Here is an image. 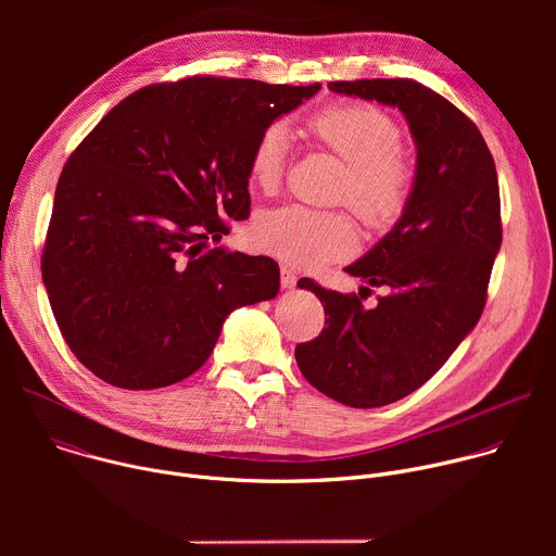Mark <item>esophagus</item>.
<instances>
[{"instance_id": "34e87169", "label": "esophagus", "mask_w": 556, "mask_h": 556, "mask_svg": "<svg viewBox=\"0 0 556 556\" xmlns=\"http://www.w3.org/2000/svg\"><path fill=\"white\" fill-rule=\"evenodd\" d=\"M296 286V275L290 270V268H281V288L286 290H292Z\"/></svg>"}]
</instances>
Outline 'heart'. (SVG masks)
Returning a JSON list of instances; mask_svg holds the SVG:
<instances>
[{
  "label": "heart",
  "mask_w": 556,
  "mask_h": 556,
  "mask_svg": "<svg viewBox=\"0 0 556 556\" xmlns=\"http://www.w3.org/2000/svg\"><path fill=\"white\" fill-rule=\"evenodd\" d=\"M309 131L348 163L341 200L374 226L399 217L409 200L414 169L407 155L395 147L401 131L382 110L363 103H341L309 118ZM290 151V131L283 123H270L257 136L249 176L253 185L270 193L279 187ZM257 244L294 268H321L356 249V228L345 213L283 206L260 217Z\"/></svg>",
  "instance_id": "b5f03b06"
}]
</instances>
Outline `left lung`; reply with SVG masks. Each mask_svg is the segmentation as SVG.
Instances as JSON below:
<instances>
[{
    "mask_svg": "<svg viewBox=\"0 0 556 556\" xmlns=\"http://www.w3.org/2000/svg\"><path fill=\"white\" fill-rule=\"evenodd\" d=\"M334 94L399 108L416 144L403 215L345 273L387 288L371 309L312 279L326 328L294 350L305 380L356 409L384 407L425 384L480 321L502 247L493 155L470 118L409 78L328 84ZM363 286L365 290H369Z\"/></svg>",
    "mask_w": 556,
    "mask_h": 556,
    "instance_id": "left-lung-1",
    "label": "left lung"
}]
</instances>
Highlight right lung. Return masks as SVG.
<instances>
[{
  "mask_svg": "<svg viewBox=\"0 0 556 556\" xmlns=\"http://www.w3.org/2000/svg\"><path fill=\"white\" fill-rule=\"evenodd\" d=\"M321 90L193 76L121 101L65 163L41 275L56 326L92 374L157 389L200 369L226 316L279 292V266L224 247L251 215L264 127Z\"/></svg>",
  "mask_w": 556,
  "mask_h": 556,
  "instance_id": "1",
  "label": "right lung"
}]
</instances>
